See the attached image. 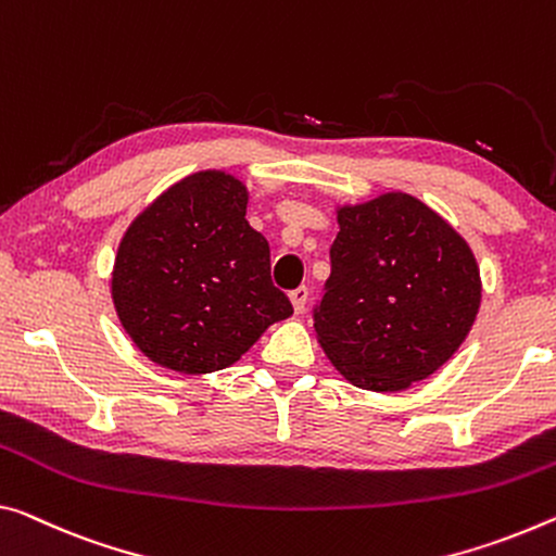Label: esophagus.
Returning a JSON list of instances; mask_svg holds the SVG:
<instances>
[{"label":"esophagus","mask_w":556,"mask_h":556,"mask_svg":"<svg viewBox=\"0 0 556 556\" xmlns=\"http://www.w3.org/2000/svg\"><path fill=\"white\" fill-rule=\"evenodd\" d=\"M290 303H293V311L295 313H303L305 311V303H307V288L301 286V288L290 290Z\"/></svg>","instance_id":"1"}]
</instances>
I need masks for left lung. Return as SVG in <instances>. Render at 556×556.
Segmentation results:
<instances>
[{"mask_svg":"<svg viewBox=\"0 0 556 556\" xmlns=\"http://www.w3.org/2000/svg\"><path fill=\"white\" fill-rule=\"evenodd\" d=\"M330 278L313 328L355 388L397 392L430 378L480 311V268L465 238L409 193L338 208Z\"/></svg>","mask_w":556,"mask_h":556,"instance_id":"left-lung-1","label":"left lung"}]
</instances>
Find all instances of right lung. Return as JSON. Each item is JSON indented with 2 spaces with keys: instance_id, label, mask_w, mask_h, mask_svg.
<instances>
[{
  "instance_id": "right-lung-1",
  "label": "right lung",
  "mask_w": 556,
  "mask_h": 556,
  "mask_svg": "<svg viewBox=\"0 0 556 556\" xmlns=\"http://www.w3.org/2000/svg\"><path fill=\"white\" fill-rule=\"evenodd\" d=\"M249 191L199 170L159 195L126 230L111 273L118 320L151 363L184 375L241 361L293 315L270 280V249L245 220Z\"/></svg>"
}]
</instances>
